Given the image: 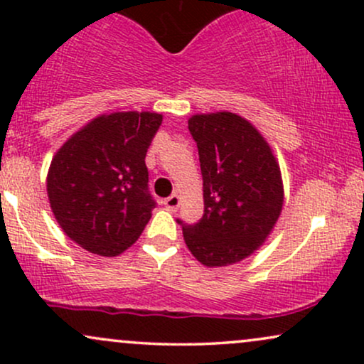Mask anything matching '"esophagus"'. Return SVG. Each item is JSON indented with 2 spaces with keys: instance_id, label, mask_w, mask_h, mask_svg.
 Instances as JSON below:
<instances>
[{
  "instance_id": "obj_1",
  "label": "esophagus",
  "mask_w": 364,
  "mask_h": 364,
  "mask_svg": "<svg viewBox=\"0 0 364 364\" xmlns=\"http://www.w3.org/2000/svg\"><path fill=\"white\" fill-rule=\"evenodd\" d=\"M179 202H181V200H179V195L173 193L164 200V205H166V208H168V210H176V208L179 207Z\"/></svg>"
}]
</instances>
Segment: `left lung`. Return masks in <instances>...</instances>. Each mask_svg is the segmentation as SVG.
Here are the masks:
<instances>
[{
  "label": "left lung",
  "instance_id": "left-lung-1",
  "mask_svg": "<svg viewBox=\"0 0 364 364\" xmlns=\"http://www.w3.org/2000/svg\"><path fill=\"white\" fill-rule=\"evenodd\" d=\"M188 129L198 147L203 217L191 225L178 223L200 263L232 265L265 243L281 215V168L269 141L235 112L193 114Z\"/></svg>",
  "mask_w": 364,
  "mask_h": 364
}]
</instances>
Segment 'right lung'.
Returning <instances> with one entry per match:
<instances>
[{
  "instance_id": "1",
  "label": "right lung",
  "mask_w": 364,
  "mask_h": 364,
  "mask_svg": "<svg viewBox=\"0 0 364 364\" xmlns=\"http://www.w3.org/2000/svg\"><path fill=\"white\" fill-rule=\"evenodd\" d=\"M161 123L159 112L101 114L54 154L49 205L63 232L87 252L123 253L152 217L145 156Z\"/></svg>"
}]
</instances>
